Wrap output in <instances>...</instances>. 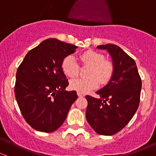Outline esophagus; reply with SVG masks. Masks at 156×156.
Returning a JSON list of instances; mask_svg holds the SVG:
<instances>
[{"label":"esophagus","mask_w":156,"mask_h":156,"mask_svg":"<svg viewBox=\"0 0 156 156\" xmlns=\"http://www.w3.org/2000/svg\"><path fill=\"white\" fill-rule=\"evenodd\" d=\"M78 96L79 97H84V94H82V93H80V92H78Z\"/></svg>","instance_id":"34e87169"}]
</instances>
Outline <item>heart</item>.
<instances>
[{"mask_svg":"<svg viewBox=\"0 0 156 156\" xmlns=\"http://www.w3.org/2000/svg\"><path fill=\"white\" fill-rule=\"evenodd\" d=\"M102 53L94 50H87L80 54L79 59L83 65L89 66L88 78H76L71 81V89L85 94L98 87L99 84H107L114 72V65L112 61L104 59ZM62 69L69 78H75L78 75L79 66L72 56H68L62 60Z\"/></svg>","mask_w":156,"mask_h":156,"instance_id":"b5f03b06","label":"heart"}]
</instances>
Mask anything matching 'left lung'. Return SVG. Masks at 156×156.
I'll return each mask as SVG.
<instances>
[{"mask_svg": "<svg viewBox=\"0 0 156 156\" xmlns=\"http://www.w3.org/2000/svg\"><path fill=\"white\" fill-rule=\"evenodd\" d=\"M106 50L114 65L108 83L97 91L100 98L87 95L86 119L96 133L111 136L120 131L131 120L140 104L142 81L136 62L112 44L97 46Z\"/></svg>", "mask_w": 156, "mask_h": 156, "instance_id": "obj_1", "label": "left lung"}]
</instances>
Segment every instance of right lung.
I'll list each match as a JSON object with an SVG mask.
<instances>
[{
  "instance_id": "obj_1",
  "label": "right lung",
  "mask_w": 156,
  "mask_h": 156,
  "mask_svg": "<svg viewBox=\"0 0 156 156\" xmlns=\"http://www.w3.org/2000/svg\"><path fill=\"white\" fill-rule=\"evenodd\" d=\"M76 48L48 38L30 50L17 69L16 99L25 120L36 130H57L78 98L75 90H65L69 81L62 69L64 58Z\"/></svg>"
}]
</instances>
